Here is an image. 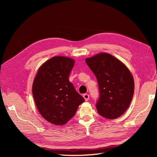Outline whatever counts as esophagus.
<instances>
[{"mask_svg": "<svg viewBox=\"0 0 157 157\" xmlns=\"http://www.w3.org/2000/svg\"><path fill=\"white\" fill-rule=\"evenodd\" d=\"M83 98H85V100L86 101H88L89 100L90 95H89L88 94H85L83 95Z\"/></svg>", "mask_w": 157, "mask_h": 157, "instance_id": "esophagus-1", "label": "esophagus"}]
</instances>
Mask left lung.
Masks as SVG:
<instances>
[{
    "label": "left lung",
    "instance_id": "1",
    "mask_svg": "<svg viewBox=\"0 0 157 157\" xmlns=\"http://www.w3.org/2000/svg\"><path fill=\"white\" fill-rule=\"evenodd\" d=\"M86 64L97 79L99 98L96 103L101 116L108 119L120 117L132 99L134 82L126 66L105 53L86 59Z\"/></svg>",
    "mask_w": 157,
    "mask_h": 157
}]
</instances>
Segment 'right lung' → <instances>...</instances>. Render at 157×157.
<instances>
[{"label": "right lung", "mask_w": 157, "mask_h": 157, "mask_svg": "<svg viewBox=\"0 0 157 157\" xmlns=\"http://www.w3.org/2000/svg\"><path fill=\"white\" fill-rule=\"evenodd\" d=\"M74 60L54 56L39 68L32 86V94L42 117L56 125L65 124L85 99L69 80Z\"/></svg>", "instance_id": "add662e5"}]
</instances>
